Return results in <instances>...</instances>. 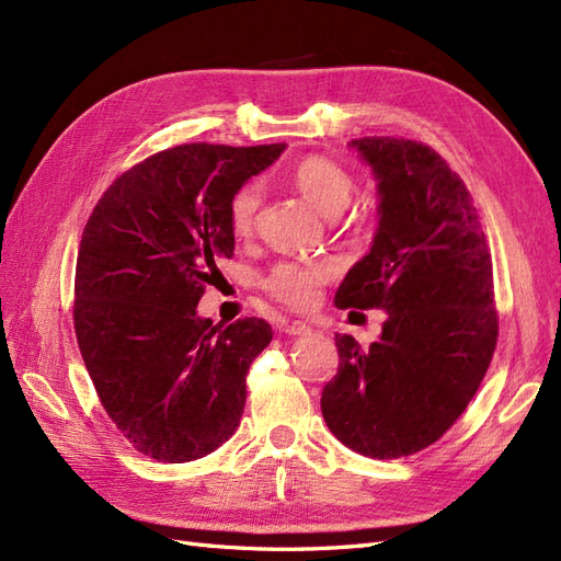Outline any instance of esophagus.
I'll list each match as a JSON object with an SVG mask.
<instances>
[{
    "label": "esophagus",
    "mask_w": 561,
    "mask_h": 561,
    "mask_svg": "<svg viewBox=\"0 0 561 561\" xmlns=\"http://www.w3.org/2000/svg\"><path fill=\"white\" fill-rule=\"evenodd\" d=\"M313 330L307 325V322H301V320H295V322H287L285 325V334H290V336H307V334H311Z\"/></svg>",
    "instance_id": "34e87169"
}]
</instances>
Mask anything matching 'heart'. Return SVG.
<instances>
[{
  "mask_svg": "<svg viewBox=\"0 0 561 561\" xmlns=\"http://www.w3.org/2000/svg\"><path fill=\"white\" fill-rule=\"evenodd\" d=\"M295 184L299 186V192L325 215L342 213L351 203L355 192V180L351 178V173L344 171L339 163L322 157L304 159L295 168ZM257 206H260L257 184H243L241 190L231 196L229 222L233 233L239 236L250 233ZM336 268H339L336 262L325 257L280 260L266 271L264 287L271 297L285 304V307L307 309L320 297V287L336 276Z\"/></svg>",
  "mask_w": 561,
  "mask_h": 561,
  "instance_id": "1",
  "label": "heart"
}]
</instances>
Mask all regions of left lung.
<instances>
[{
  "mask_svg": "<svg viewBox=\"0 0 561 561\" xmlns=\"http://www.w3.org/2000/svg\"><path fill=\"white\" fill-rule=\"evenodd\" d=\"M348 147L377 180L379 227L334 304L381 309L386 322L369 348L334 336L320 410L348 449L400 458L443 437L480 388L499 339L494 271L466 184L437 151L404 138Z\"/></svg>",
  "mask_w": 561,
  "mask_h": 561,
  "instance_id": "left-lung-1",
  "label": "left lung"
}]
</instances>
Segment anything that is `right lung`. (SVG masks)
Wrapping results in <instances>:
<instances>
[{
  "label": "right lung",
  "mask_w": 561,
  "mask_h": 561,
  "mask_svg": "<svg viewBox=\"0 0 561 561\" xmlns=\"http://www.w3.org/2000/svg\"><path fill=\"white\" fill-rule=\"evenodd\" d=\"M285 145L194 142L133 165L81 236L75 332L98 398L128 443L163 463L215 451L239 428L245 377L271 325L196 313L233 257L231 196Z\"/></svg>",
  "instance_id": "add662e5"
}]
</instances>
